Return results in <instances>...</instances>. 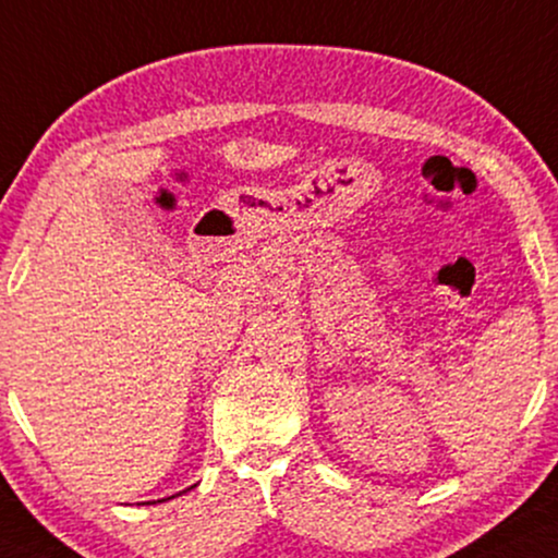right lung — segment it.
Here are the masks:
<instances>
[{"label": "right lung", "mask_w": 558, "mask_h": 558, "mask_svg": "<svg viewBox=\"0 0 558 558\" xmlns=\"http://www.w3.org/2000/svg\"><path fill=\"white\" fill-rule=\"evenodd\" d=\"M191 489H194V486H191ZM185 492H189V489H185ZM183 494V492H181ZM168 499H173V497H168ZM144 505H149V501H144Z\"/></svg>", "instance_id": "obj_1"}]
</instances>
